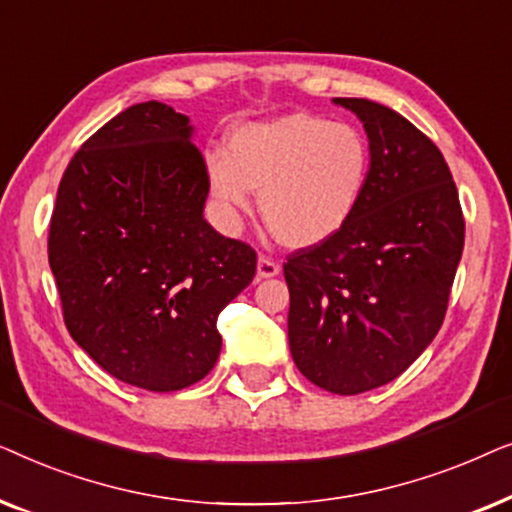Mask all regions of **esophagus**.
Returning <instances> with one entry per match:
<instances>
[{
  "mask_svg": "<svg viewBox=\"0 0 512 512\" xmlns=\"http://www.w3.org/2000/svg\"><path fill=\"white\" fill-rule=\"evenodd\" d=\"M256 275H258V279L277 277V275H279V263H275V261H272V258H268V256H258Z\"/></svg>",
  "mask_w": 512,
  "mask_h": 512,
  "instance_id": "1",
  "label": "esophagus"
}]
</instances>
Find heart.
<instances>
[{"mask_svg":"<svg viewBox=\"0 0 512 512\" xmlns=\"http://www.w3.org/2000/svg\"><path fill=\"white\" fill-rule=\"evenodd\" d=\"M368 177L366 135L307 111L235 125L226 153L207 156L209 193L223 226H240L258 191L263 223L291 249L338 235L359 209Z\"/></svg>","mask_w":512,"mask_h":512,"instance_id":"heart-1","label":"heart"}]
</instances>
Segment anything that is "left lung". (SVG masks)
Masks as SVG:
<instances>
[{
  "label": "left lung",
  "instance_id": "1",
  "mask_svg": "<svg viewBox=\"0 0 512 512\" xmlns=\"http://www.w3.org/2000/svg\"><path fill=\"white\" fill-rule=\"evenodd\" d=\"M361 118L370 177L338 235L284 263L289 347L317 387L354 396L403 373L443 326L464 251V214L438 146L408 118L335 97Z\"/></svg>",
  "mask_w": 512,
  "mask_h": 512
}]
</instances>
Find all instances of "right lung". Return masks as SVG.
<instances>
[{
    "mask_svg": "<svg viewBox=\"0 0 512 512\" xmlns=\"http://www.w3.org/2000/svg\"><path fill=\"white\" fill-rule=\"evenodd\" d=\"M184 114L121 111L62 174L48 263L76 345L149 391L200 382L221 352L219 312L256 275V251L202 216L207 165Z\"/></svg>",
    "mask_w": 512,
    "mask_h": 512,
    "instance_id": "1",
    "label": "right lung"
}]
</instances>
